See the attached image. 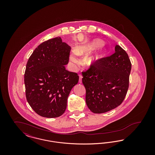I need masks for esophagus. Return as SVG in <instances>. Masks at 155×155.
Listing matches in <instances>:
<instances>
[{
    "label": "esophagus",
    "instance_id": "1",
    "mask_svg": "<svg viewBox=\"0 0 155 155\" xmlns=\"http://www.w3.org/2000/svg\"><path fill=\"white\" fill-rule=\"evenodd\" d=\"M82 75L81 74L79 75V82L81 83L82 82Z\"/></svg>",
    "mask_w": 155,
    "mask_h": 155
}]
</instances>
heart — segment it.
<instances>
[{"label": "heart", "mask_w": 155, "mask_h": 155, "mask_svg": "<svg viewBox=\"0 0 155 155\" xmlns=\"http://www.w3.org/2000/svg\"><path fill=\"white\" fill-rule=\"evenodd\" d=\"M102 44H103V42L101 41L96 39L87 44L78 46L75 50V51L72 52L70 54V60L74 64H78L81 61L78 55H81L86 52H89L95 49V48L101 46ZM104 53H105V49L102 47H101L95 53H94L92 56H89L87 59L86 60L87 63L88 64H91L95 62L96 61L101 59L103 56Z\"/></svg>", "instance_id": "b5f03b06"}]
</instances>
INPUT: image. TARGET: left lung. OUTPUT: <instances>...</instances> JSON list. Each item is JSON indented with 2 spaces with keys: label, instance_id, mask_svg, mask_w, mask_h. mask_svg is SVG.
<instances>
[{
  "label": "left lung",
  "instance_id": "1",
  "mask_svg": "<svg viewBox=\"0 0 155 155\" xmlns=\"http://www.w3.org/2000/svg\"><path fill=\"white\" fill-rule=\"evenodd\" d=\"M131 70L128 54L116 45L114 53L99 59L82 71V81L89 110L94 113H103L120 105L128 89Z\"/></svg>",
  "mask_w": 155,
  "mask_h": 155
}]
</instances>
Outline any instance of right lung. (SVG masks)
Wrapping results in <instances>:
<instances>
[{
	"label": "right lung",
	"mask_w": 155,
	"mask_h": 155,
	"mask_svg": "<svg viewBox=\"0 0 155 155\" xmlns=\"http://www.w3.org/2000/svg\"><path fill=\"white\" fill-rule=\"evenodd\" d=\"M71 48L60 37L45 41L34 51L24 74L25 96L31 108L42 117H58L66 110L69 94L79 80L66 70Z\"/></svg>",
	"instance_id": "1"
}]
</instances>
